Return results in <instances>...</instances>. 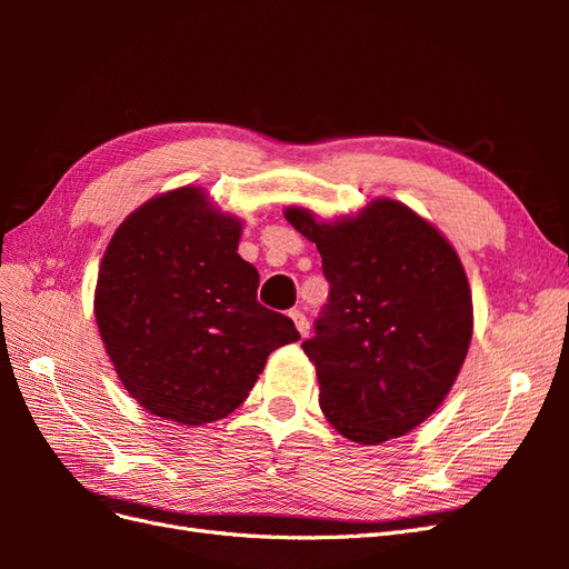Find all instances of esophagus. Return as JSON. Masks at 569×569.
Segmentation results:
<instances>
[{"label": "esophagus", "instance_id": "obj_1", "mask_svg": "<svg viewBox=\"0 0 569 569\" xmlns=\"http://www.w3.org/2000/svg\"><path fill=\"white\" fill-rule=\"evenodd\" d=\"M289 318L295 320L299 335H301V337H308V332H311V322H308V318H306V313L301 311V308H291V311H289Z\"/></svg>", "mask_w": 569, "mask_h": 569}]
</instances>
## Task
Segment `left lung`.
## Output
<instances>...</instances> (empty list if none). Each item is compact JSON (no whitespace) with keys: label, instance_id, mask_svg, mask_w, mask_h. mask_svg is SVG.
I'll return each mask as SVG.
<instances>
[{"label":"left lung","instance_id":"obj_1","mask_svg":"<svg viewBox=\"0 0 569 569\" xmlns=\"http://www.w3.org/2000/svg\"><path fill=\"white\" fill-rule=\"evenodd\" d=\"M284 218L322 256L330 297L301 343L320 408L341 437L375 446L425 422L451 391L472 339L460 258L408 206L377 199L356 218Z\"/></svg>","mask_w":569,"mask_h":569}]
</instances>
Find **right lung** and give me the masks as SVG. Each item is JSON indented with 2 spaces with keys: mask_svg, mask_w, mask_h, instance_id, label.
Instances as JSON below:
<instances>
[{
  "mask_svg": "<svg viewBox=\"0 0 569 569\" xmlns=\"http://www.w3.org/2000/svg\"><path fill=\"white\" fill-rule=\"evenodd\" d=\"M242 226L197 187L140 206L111 237L94 316L120 382L142 408L206 425L242 406L268 356L301 339L256 299Z\"/></svg>",
  "mask_w": 569,
  "mask_h": 569,
  "instance_id": "add662e5",
  "label": "right lung"
}]
</instances>
